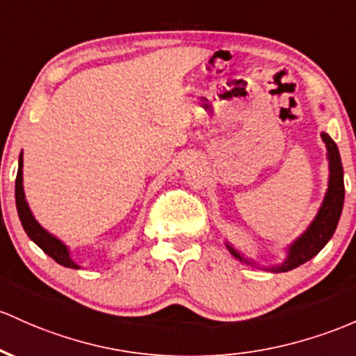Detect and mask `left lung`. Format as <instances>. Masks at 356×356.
<instances>
[{
  "label": "left lung",
  "instance_id": "left-lung-1",
  "mask_svg": "<svg viewBox=\"0 0 356 356\" xmlns=\"http://www.w3.org/2000/svg\"><path fill=\"white\" fill-rule=\"evenodd\" d=\"M323 142L326 143L327 150V162H330V181H327V191L324 194L323 204L319 208L318 214L312 220L309 228L300 235L294 243L289 245L286 260L280 265H273L268 267L267 270L270 272H289L292 268L299 267V265L306 264L312 257L318 255L324 248V245L331 240L334 229H337L339 216L343 211V201H345V182H343V165L341 157L337 143L333 142L327 134H321ZM226 248L229 250L235 259L247 265H255V261L250 260L248 257H243V253L236 252L229 243H226Z\"/></svg>",
  "mask_w": 356,
  "mask_h": 356
}]
</instances>
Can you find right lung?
<instances>
[{
  "mask_svg": "<svg viewBox=\"0 0 356 356\" xmlns=\"http://www.w3.org/2000/svg\"><path fill=\"white\" fill-rule=\"evenodd\" d=\"M15 199H17V211L19 221H22L23 229L29 235L33 243H37L49 257H52L57 264L64 265L69 268H81L72 259H70V252L67 245L62 243L57 236L49 233L40 222L33 218L32 211L29 208V202L25 199V191H23V154H19L18 160V174L17 181H15Z\"/></svg>",
  "mask_w": 356,
  "mask_h": 356,
  "instance_id": "add662e5",
  "label": "right lung"
}]
</instances>
